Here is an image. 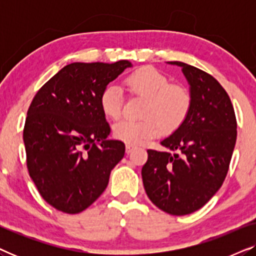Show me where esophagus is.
I'll list each match as a JSON object with an SVG mask.
<instances>
[{"instance_id":"34e87169","label":"esophagus","mask_w":256,"mask_h":256,"mask_svg":"<svg viewBox=\"0 0 256 256\" xmlns=\"http://www.w3.org/2000/svg\"><path fill=\"white\" fill-rule=\"evenodd\" d=\"M135 146H130V144H126V152L127 154H130L132 150H134Z\"/></svg>"}]
</instances>
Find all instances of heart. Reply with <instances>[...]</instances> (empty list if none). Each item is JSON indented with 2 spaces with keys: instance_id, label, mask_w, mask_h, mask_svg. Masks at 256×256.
I'll return each mask as SVG.
<instances>
[{
  "instance_id": "obj_1",
  "label": "heart",
  "mask_w": 256,
  "mask_h": 256,
  "mask_svg": "<svg viewBox=\"0 0 256 256\" xmlns=\"http://www.w3.org/2000/svg\"><path fill=\"white\" fill-rule=\"evenodd\" d=\"M132 94L144 98L141 120H121L113 126V135L126 144L138 146L160 135V128L172 132L183 124L191 110V96L180 85H172L158 70L138 68L124 79ZM122 90L118 85L106 86L99 98V104L107 118H118L122 112Z\"/></svg>"
}]
</instances>
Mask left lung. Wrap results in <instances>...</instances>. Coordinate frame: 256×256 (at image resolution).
I'll return each mask as SVG.
<instances>
[{
	"label": "left lung",
	"instance_id": "left-lung-1",
	"mask_svg": "<svg viewBox=\"0 0 256 256\" xmlns=\"http://www.w3.org/2000/svg\"><path fill=\"white\" fill-rule=\"evenodd\" d=\"M190 86L191 110L186 120L160 141L170 152L148 150L142 168L150 200L172 216H185L202 208L225 180L236 141V120L222 86L202 70L182 62Z\"/></svg>",
	"mask_w": 256,
	"mask_h": 256
}]
</instances>
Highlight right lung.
I'll list each match as a JSON object with an SVG mask.
<instances>
[{
	"label": "right lung",
	"mask_w": 256,
	"mask_h": 256,
	"mask_svg": "<svg viewBox=\"0 0 256 256\" xmlns=\"http://www.w3.org/2000/svg\"><path fill=\"white\" fill-rule=\"evenodd\" d=\"M132 62H72L34 96L24 126L26 166L44 200L76 214L106 190L124 143L110 132L99 98Z\"/></svg>",
	"instance_id": "obj_1"
}]
</instances>
